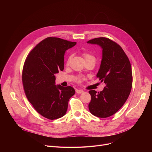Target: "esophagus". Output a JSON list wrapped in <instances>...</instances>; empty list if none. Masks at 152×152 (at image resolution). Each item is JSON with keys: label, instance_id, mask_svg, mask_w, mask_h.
Wrapping results in <instances>:
<instances>
[{"label": "esophagus", "instance_id": "esophagus-1", "mask_svg": "<svg viewBox=\"0 0 152 152\" xmlns=\"http://www.w3.org/2000/svg\"><path fill=\"white\" fill-rule=\"evenodd\" d=\"M76 92L77 94H81V93L84 92V91L83 90H81V89H76Z\"/></svg>", "mask_w": 152, "mask_h": 152}]
</instances>
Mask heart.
<instances>
[{
    "label": "heart",
    "instance_id": "heart-1",
    "mask_svg": "<svg viewBox=\"0 0 152 152\" xmlns=\"http://www.w3.org/2000/svg\"><path fill=\"white\" fill-rule=\"evenodd\" d=\"M83 56L85 58V60L86 59H88L89 58H92V57H94L93 56H92L91 55H90L89 53H83ZM71 56H69V58H68V60H67V64L69 62L70 60H71ZM85 79V77L84 76H77L75 78V81L76 83H81L83 82V81H84Z\"/></svg>",
    "mask_w": 152,
    "mask_h": 152
}]
</instances>
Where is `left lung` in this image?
Returning <instances> with one entry per match:
<instances>
[{"label":"left lung","instance_id":"obj_1","mask_svg":"<svg viewBox=\"0 0 152 152\" xmlns=\"http://www.w3.org/2000/svg\"><path fill=\"white\" fill-rule=\"evenodd\" d=\"M87 43L102 48V60L97 77L106 85L100 92L89 91L91 96L89 109L93 115L106 118L116 113L130 94L132 86L131 63L121 47L108 38H94Z\"/></svg>","mask_w":152,"mask_h":152}]
</instances>
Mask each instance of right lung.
I'll list each match as a JSON object with an SVG mask.
<instances>
[{
	"instance_id": "right-lung-1",
	"label": "right lung",
	"mask_w": 152,
	"mask_h": 152,
	"mask_svg": "<svg viewBox=\"0 0 152 152\" xmlns=\"http://www.w3.org/2000/svg\"><path fill=\"white\" fill-rule=\"evenodd\" d=\"M58 37H49L28 55L22 71L26 96L37 112L53 120L66 114L68 101L75 93L71 86L55 84V74L64 69V55L76 45Z\"/></svg>"
}]
</instances>
